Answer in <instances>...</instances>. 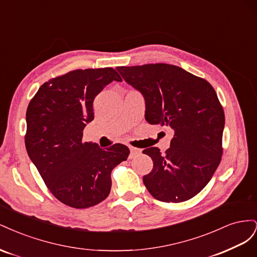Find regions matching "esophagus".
Returning a JSON list of instances; mask_svg holds the SVG:
<instances>
[{
	"mask_svg": "<svg viewBox=\"0 0 257 257\" xmlns=\"http://www.w3.org/2000/svg\"><path fill=\"white\" fill-rule=\"evenodd\" d=\"M130 151H131V153H130V159H133V158L137 157L138 154L142 153V150H141V149H137V148H135V147H131V148H130Z\"/></svg>",
	"mask_w": 257,
	"mask_h": 257,
	"instance_id": "esophagus-1",
	"label": "esophagus"
}]
</instances>
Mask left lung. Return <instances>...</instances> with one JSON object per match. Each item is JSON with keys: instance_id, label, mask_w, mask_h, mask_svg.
Segmentation results:
<instances>
[{"instance_id": "left-lung-1", "label": "left lung", "mask_w": 257, "mask_h": 257, "mask_svg": "<svg viewBox=\"0 0 257 257\" xmlns=\"http://www.w3.org/2000/svg\"><path fill=\"white\" fill-rule=\"evenodd\" d=\"M122 78L141 91L145 118L170 126L175 135L162 154L144 150L153 161L143 180L151 195L165 203H181L203 190L219 166L225 124L223 107L204 78L165 63L116 67Z\"/></svg>"}]
</instances>
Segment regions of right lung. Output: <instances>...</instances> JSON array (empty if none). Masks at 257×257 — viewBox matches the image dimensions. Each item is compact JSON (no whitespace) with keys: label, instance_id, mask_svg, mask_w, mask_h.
Returning <instances> with one entry per match:
<instances>
[{"label":"right lung","instance_id":"right-lung-1","mask_svg":"<svg viewBox=\"0 0 257 257\" xmlns=\"http://www.w3.org/2000/svg\"><path fill=\"white\" fill-rule=\"evenodd\" d=\"M113 80L122 78L112 67L75 69L41 85L28 106L29 157L53 196L69 207L106 199L112 169L128 158L122 144L104 150L82 142L83 128L94 119L93 100Z\"/></svg>","mask_w":257,"mask_h":257}]
</instances>
